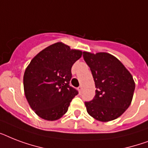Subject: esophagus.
I'll return each instance as SVG.
<instances>
[{"label": "esophagus", "instance_id": "1", "mask_svg": "<svg viewBox=\"0 0 148 148\" xmlns=\"http://www.w3.org/2000/svg\"><path fill=\"white\" fill-rule=\"evenodd\" d=\"M77 89H78V90H79V91H81V89H82V87H81V86H79V87H78V88H77Z\"/></svg>", "mask_w": 148, "mask_h": 148}]
</instances>
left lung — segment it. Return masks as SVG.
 <instances>
[{
  "label": "left lung",
  "instance_id": "8db88e82",
  "mask_svg": "<svg viewBox=\"0 0 148 148\" xmlns=\"http://www.w3.org/2000/svg\"><path fill=\"white\" fill-rule=\"evenodd\" d=\"M95 83V96L85 101L87 111L97 121L116 119L129 108L135 84L131 73L114 56L108 53L83 52Z\"/></svg>",
  "mask_w": 148,
  "mask_h": 148
}]
</instances>
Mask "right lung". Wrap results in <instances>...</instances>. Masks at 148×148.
<instances>
[{
	"instance_id": "add662e5",
	"label": "right lung",
	"mask_w": 148,
	"mask_h": 148,
	"mask_svg": "<svg viewBox=\"0 0 148 148\" xmlns=\"http://www.w3.org/2000/svg\"><path fill=\"white\" fill-rule=\"evenodd\" d=\"M82 52L61 42L50 45L31 60L24 75L29 105L43 119L56 121L68 110L78 91L70 86L71 67Z\"/></svg>"
}]
</instances>
